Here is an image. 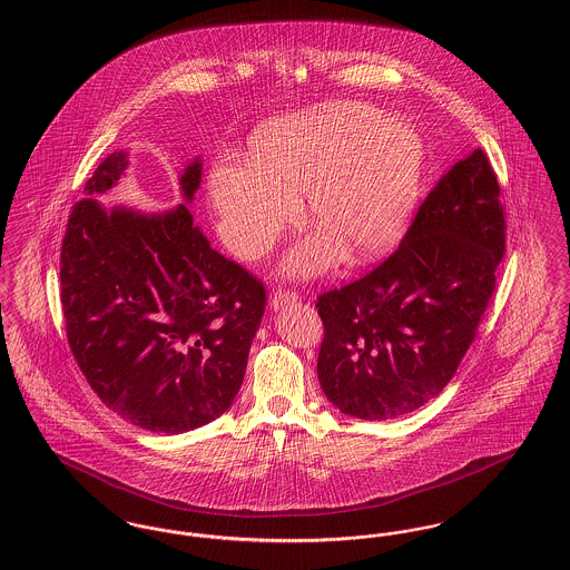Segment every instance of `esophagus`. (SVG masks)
Here are the masks:
<instances>
[{
	"mask_svg": "<svg viewBox=\"0 0 570 570\" xmlns=\"http://www.w3.org/2000/svg\"><path fill=\"white\" fill-rule=\"evenodd\" d=\"M297 293H293V291H282V288H279V291L273 293L269 303H272L273 309H279V307H284V305H288V303H297Z\"/></svg>",
	"mask_w": 570,
	"mask_h": 570,
	"instance_id": "obj_1",
	"label": "esophagus"
}]
</instances>
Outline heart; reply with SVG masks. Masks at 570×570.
Listing matches in <instances>:
<instances>
[{
	"label": "heart",
	"mask_w": 570,
	"mask_h": 570,
	"mask_svg": "<svg viewBox=\"0 0 570 570\" xmlns=\"http://www.w3.org/2000/svg\"><path fill=\"white\" fill-rule=\"evenodd\" d=\"M421 175L423 142L407 121L363 102H331L261 128L249 163L217 158L209 198L222 242L256 261L295 222L297 196L307 191V217L321 230L291 249L282 269L309 277L335 265L344 247L367 263L397 244Z\"/></svg>",
	"instance_id": "1"
}]
</instances>
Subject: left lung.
<instances>
[{"label":"left lung","instance_id":"8db88e82","mask_svg":"<svg viewBox=\"0 0 570 570\" xmlns=\"http://www.w3.org/2000/svg\"><path fill=\"white\" fill-rule=\"evenodd\" d=\"M500 186L488 156L461 158L372 273L318 297L326 400L365 421L428 404L470 348L504 254Z\"/></svg>","mask_w":570,"mask_h":570}]
</instances>
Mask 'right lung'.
Wrapping results in <instances>:
<instances>
[{
	"instance_id": "1",
	"label": "right lung",
	"mask_w": 570,
	"mask_h": 570,
	"mask_svg": "<svg viewBox=\"0 0 570 570\" xmlns=\"http://www.w3.org/2000/svg\"><path fill=\"white\" fill-rule=\"evenodd\" d=\"M128 151L85 184L61 244V307L72 354L96 395L124 421L184 434L222 416L242 389L265 314L263 284L217 254L194 226L203 179L196 156L179 175L186 203L166 212L105 207Z\"/></svg>"
}]
</instances>
